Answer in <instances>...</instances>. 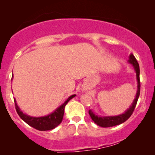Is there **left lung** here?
Instances as JSON below:
<instances>
[{
  "mask_svg": "<svg viewBox=\"0 0 155 155\" xmlns=\"http://www.w3.org/2000/svg\"><path fill=\"white\" fill-rule=\"evenodd\" d=\"M128 63H130L133 66L135 71L136 74V79H137V92L135 97L134 101H133V104L130 106L129 108H127V111H124V113L122 114L117 115V116H106V117H99L97 114H95V112H93L92 110H89V114L93 122L96 124L101 126L103 127H113V126L118 125L123 122H125L130 118V117L132 115L133 111H134L135 108H136L137 101H138V97L140 95V69L139 65H138V62L133 54H130L129 56Z\"/></svg>",
  "mask_w": 155,
  "mask_h": 155,
  "instance_id": "1",
  "label": "left lung"
}]
</instances>
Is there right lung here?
I'll return each mask as SVG.
<instances>
[{
  "instance_id": "1",
  "label": "right lung",
  "mask_w": 155,
  "mask_h": 155,
  "mask_svg": "<svg viewBox=\"0 0 155 155\" xmlns=\"http://www.w3.org/2000/svg\"><path fill=\"white\" fill-rule=\"evenodd\" d=\"M13 78V76H12ZM76 95H73L68 97L65 102L63 103L61 106L57 108L52 113L49 114L47 115V116L44 117H31L29 115L23 113L21 111L20 108L17 106V102L15 98V108L17 110V114L20 118L25 122L27 124H29L30 126L33 127V128L38 130L41 131H45V130H52L55 128L57 126H58L61 123L62 120H63V115H64V110H65V107L66 104L68 103V101L74 97Z\"/></svg>"
}]
</instances>
